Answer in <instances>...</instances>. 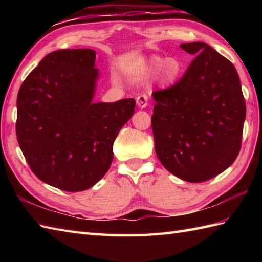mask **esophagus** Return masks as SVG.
<instances>
[{"mask_svg": "<svg viewBox=\"0 0 262 262\" xmlns=\"http://www.w3.org/2000/svg\"><path fill=\"white\" fill-rule=\"evenodd\" d=\"M136 102H137L138 107H140L141 109L146 108L147 103H148V97L146 96V94H141V96L137 97Z\"/></svg>", "mask_w": 262, "mask_h": 262, "instance_id": "34e87169", "label": "esophagus"}]
</instances>
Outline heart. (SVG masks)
<instances>
[{"mask_svg":"<svg viewBox=\"0 0 262 262\" xmlns=\"http://www.w3.org/2000/svg\"><path fill=\"white\" fill-rule=\"evenodd\" d=\"M148 69L152 73H158L160 82L163 85H171L181 74L182 63L173 57L162 58L154 56L148 60Z\"/></svg>","mask_w":262,"mask_h":262,"instance_id":"1","label":"heart"}]
</instances>
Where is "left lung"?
I'll use <instances>...</instances> for the list:
<instances>
[{"mask_svg": "<svg viewBox=\"0 0 262 262\" xmlns=\"http://www.w3.org/2000/svg\"><path fill=\"white\" fill-rule=\"evenodd\" d=\"M180 47L196 56L174 85L153 92L152 130L164 168L196 183L222 173L237 158L246 101L229 59L205 42Z\"/></svg>", "mask_w": 262, "mask_h": 262, "instance_id": "1", "label": "left lung"}]
</instances>
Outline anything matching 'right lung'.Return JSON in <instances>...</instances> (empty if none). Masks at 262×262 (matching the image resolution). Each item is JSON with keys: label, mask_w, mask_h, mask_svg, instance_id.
I'll return each instance as SVG.
<instances>
[{"label": "right lung", "mask_w": 262, "mask_h": 262, "mask_svg": "<svg viewBox=\"0 0 262 262\" xmlns=\"http://www.w3.org/2000/svg\"><path fill=\"white\" fill-rule=\"evenodd\" d=\"M92 49L43 57L20 86L15 132L33 173L77 192L93 187L113 162L114 142L135 111L134 99L93 102L99 70Z\"/></svg>", "instance_id": "right-lung-1"}]
</instances>
